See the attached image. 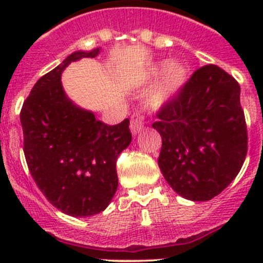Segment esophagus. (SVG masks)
Masks as SVG:
<instances>
[{
  "mask_svg": "<svg viewBox=\"0 0 263 263\" xmlns=\"http://www.w3.org/2000/svg\"><path fill=\"white\" fill-rule=\"evenodd\" d=\"M145 125H143V118L142 116L139 115H133L132 116V120H130V132L133 136H137L143 130Z\"/></svg>",
  "mask_w": 263,
  "mask_h": 263,
  "instance_id": "obj_1",
  "label": "esophagus"
}]
</instances>
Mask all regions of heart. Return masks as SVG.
Returning a JSON list of instances; mask_svg holds the SVG:
<instances>
[{
  "mask_svg": "<svg viewBox=\"0 0 263 263\" xmlns=\"http://www.w3.org/2000/svg\"><path fill=\"white\" fill-rule=\"evenodd\" d=\"M148 73L152 76L160 73L146 97L148 108L159 110L168 105L183 89L188 80V66L180 59H163L155 63Z\"/></svg>",
  "mask_w": 263,
  "mask_h": 263,
  "instance_id": "heart-1",
  "label": "heart"
}]
</instances>
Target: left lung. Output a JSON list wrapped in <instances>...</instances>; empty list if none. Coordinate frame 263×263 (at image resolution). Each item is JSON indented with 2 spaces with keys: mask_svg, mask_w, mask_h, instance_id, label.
I'll list each match as a JSON object with an SVG mask.
<instances>
[{
  "mask_svg": "<svg viewBox=\"0 0 263 263\" xmlns=\"http://www.w3.org/2000/svg\"><path fill=\"white\" fill-rule=\"evenodd\" d=\"M240 85L220 67L197 69L158 113L162 137L158 166L174 191L206 201L233 182L248 152Z\"/></svg>",
  "mask_w": 263,
  "mask_h": 263,
  "instance_id": "obj_1",
  "label": "left lung"
}]
</instances>
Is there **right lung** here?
I'll use <instances>...</instances> for the list:
<instances>
[{
  "instance_id": "1",
  "label": "right lung",
  "mask_w": 263,
  "mask_h": 263,
  "mask_svg": "<svg viewBox=\"0 0 263 263\" xmlns=\"http://www.w3.org/2000/svg\"><path fill=\"white\" fill-rule=\"evenodd\" d=\"M100 50L68 55L36 81L21 110L30 174L47 200L73 217H89L109 205L118 187L117 158L132 142L127 118L109 126L63 88V71Z\"/></svg>"
}]
</instances>
